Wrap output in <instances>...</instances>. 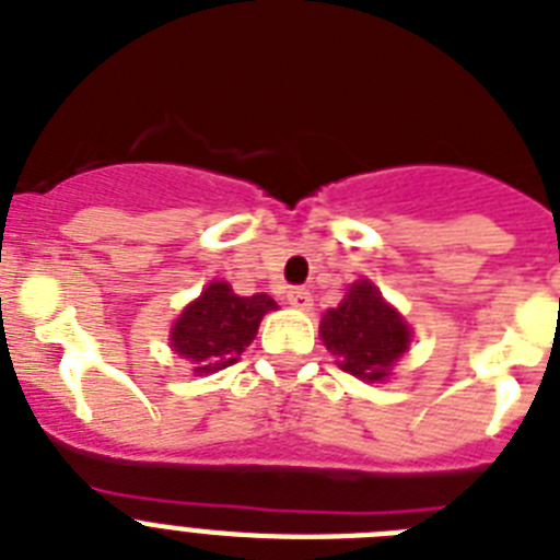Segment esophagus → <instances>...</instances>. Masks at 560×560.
Returning <instances> with one entry per match:
<instances>
[{"mask_svg":"<svg viewBox=\"0 0 560 560\" xmlns=\"http://www.w3.org/2000/svg\"><path fill=\"white\" fill-rule=\"evenodd\" d=\"M285 298H289L291 306L300 308V312H308V308H312V291L308 289H291Z\"/></svg>","mask_w":560,"mask_h":560,"instance_id":"1","label":"esophagus"}]
</instances>
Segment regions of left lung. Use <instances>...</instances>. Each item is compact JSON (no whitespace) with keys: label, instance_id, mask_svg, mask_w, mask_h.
<instances>
[{"label":"left lung","instance_id":"left-lung-1","mask_svg":"<svg viewBox=\"0 0 560 560\" xmlns=\"http://www.w3.org/2000/svg\"><path fill=\"white\" fill-rule=\"evenodd\" d=\"M320 337L343 372L381 383L412 343V329L369 280H358L337 308L323 314Z\"/></svg>","mask_w":560,"mask_h":560}]
</instances>
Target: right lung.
I'll return each mask as SVG.
<instances>
[{
  "instance_id": "1",
  "label": "right lung",
  "mask_w": 560,
  "mask_h": 560,
  "mask_svg": "<svg viewBox=\"0 0 560 560\" xmlns=\"http://www.w3.org/2000/svg\"><path fill=\"white\" fill-rule=\"evenodd\" d=\"M271 308H277V303L269 294L240 298L229 283L211 280L174 323L171 349L191 360L197 374L220 372L237 363Z\"/></svg>"
}]
</instances>
